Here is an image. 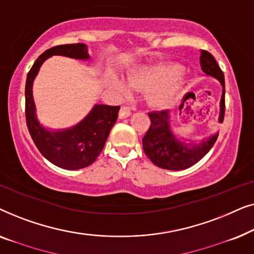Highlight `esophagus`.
Wrapping results in <instances>:
<instances>
[{
    "instance_id": "34e87169",
    "label": "esophagus",
    "mask_w": 254,
    "mask_h": 254,
    "mask_svg": "<svg viewBox=\"0 0 254 254\" xmlns=\"http://www.w3.org/2000/svg\"><path fill=\"white\" fill-rule=\"evenodd\" d=\"M130 114H131V110H130L129 106H127V105H123V106H121L120 112H119V117L121 118V119H123V118L129 117Z\"/></svg>"
}]
</instances>
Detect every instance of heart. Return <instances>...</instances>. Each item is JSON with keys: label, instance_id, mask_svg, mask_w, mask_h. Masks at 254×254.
Instances as JSON below:
<instances>
[{"label": "heart", "instance_id": "b5f03b06", "mask_svg": "<svg viewBox=\"0 0 254 254\" xmlns=\"http://www.w3.org/2000/svg\"><path fill=\"white\" fill-rule=\"evenodd\" d=\"M179 65L165 64L144 69L129 78L135 88H152L149 92V102L156 107L171 106L180 98L184 88V78L180 76ZM118 91L126 92V86L117 83Z\"/></svg>", "mask_w": 254, "mask_h": 254}]
</instances>
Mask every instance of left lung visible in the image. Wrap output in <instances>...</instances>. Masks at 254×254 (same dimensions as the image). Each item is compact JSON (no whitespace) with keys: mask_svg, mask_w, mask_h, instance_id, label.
Returning <instances> with one entry per match:
<instances>
[{"mask_svg":"<svg viewBox=\"0 0 254 254\" xmlns=\"http://www.w3.org/2000/svg\"><path fill=\"white\" fill-rule=\"evenodd\" d=\"M201 68L207 75L214 76L223 85V93L221 98L220 123H223L225 112V84L224 75L217 64L215 58L209 52L202 51L200 57ZM150 118V127L144 137L142 138L143 150L148 158L156 166L165 170L178 171L195 164L213 148L218 134L210 136L208 140L197 144H189L179 141L170 129L169 112L166 110L154 111L148 113Z\"/></svg>","mask_w":254,"mask_h":254,"instance_id":"left-lung-1","label":"left lung"}]
</instances>
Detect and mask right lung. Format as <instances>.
<instances>
[{
  "label": "right lung",
  "mask_w": 254,
  "mask_h": 254,
  "mask_svg": "<svg viewBox=\"0 0 254 254\" xmlns=\"http://www.w3.org/2000/svg\"><path fill=\"white\" fill-rule=\"evenodd\" d=\"M52 55H64L75 59H89L84 44L59 45L45 51L37 59L26 77L25 118L27 129L45 158L65 170L83 169L92 164L102 152L113 125L118 119L120 106L96 105L89 116L75 127L61 131L43 128L36 118L32 97V83L43 62Z\"/></svg>",
  "instance_id": "add662e5"
}]
</instances>
